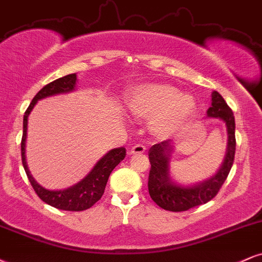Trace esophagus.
<instances>
[{"mask_svg":"<svg viewBox=\"0 0 262 262\" xmlns=\"http://www.w3.org/2000/svg\"><path fill=\"white\" fill-rule=\"evenodd\" d=\"M146 151V147L143 146V144H136V146H134L131 148L130 150V154L131 156H136V154H142Z\"/></svg>","mask_w":262,"mask_h":262,"instance_id":"obj_1","label":"esophagus"}]
</instances>
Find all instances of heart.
<instances>
[{
    "mask_svg": "<svg viewBox=\"0 0 262 262\" xmlns=\"http://www.w3.org/2000/svg\"><path fill=\"white\" fill-rule=\"evenodd\" d=\"M128 111L137 118L150 119L154 135L169 137L192 120L195 99L169 83H144L134 89L126 98Z\"/></svg>",
    "mask_w": 262,
    "mask_h": 262,
    "instance_id": "1",
    "label": "heart"
}]
</instances>
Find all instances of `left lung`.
Listing matches in <instances>:
<instances>
[{"mask_svg": "<svg viewBox=\"0 0 262 262\" xmlns=\"http://www.w3.org/2000/svg\"><path fill=\"white\" fill-rule=\"evenodd\" d=\"M206 113L208 118L221 119L227 127L228 142L224 163L217 173L211 179L193 186H181L170 179L169 160L173 147L172 143L170 141H163L151 146L148 151L150 161L148 190L150 198L160 208L179 212L205 204L215 198L230 173L235 153V122L233 112L220 93L214 91L211 95V106Z\"/></svg>", "mask_w": 262, "mask_h": 262, "instance_id": "left-lung-1", "label": "left lung"}]
</instances>
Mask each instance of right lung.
Wrapping results in <instances>:
<instances>
[{"instance_id":"right-lung-1","label":"right lung","mask_w":262,"mask_h":262,"mask_svg":"<svg viewBox=\"0 0 262 262\" xmlns=\"http://www.w3.org/2000/svg\"><path fill=\"white\" fill-rule=\"evenodd\" d=\"M76 83V74H69V75L59 77L50 82L48 85L42 87L34 97L30 105L28 106L27 112L24 114V120H23V137H21V161L24 166L25 172L29 181H30L32 188L35 193L40 196L41 200L47 203L48 205L53 206L59 210H68V211H82V210L90 209L95 203L98 202L102 198L104 193L105 185L108 182L109 175L114 167L118 165L126 156V149L124 147L115 148L105 154L95 167L91 170V172L87 175L79 183L69 187L67 189L60 190H50L43 188L38 185L34 177L31 176L30 171L28 169L27 159H25V142H27V130H28V116L30 112L36 104L38 99L46 98V97L58 95V93H67L75 90Z\"/></svg>"}]
</instances>
